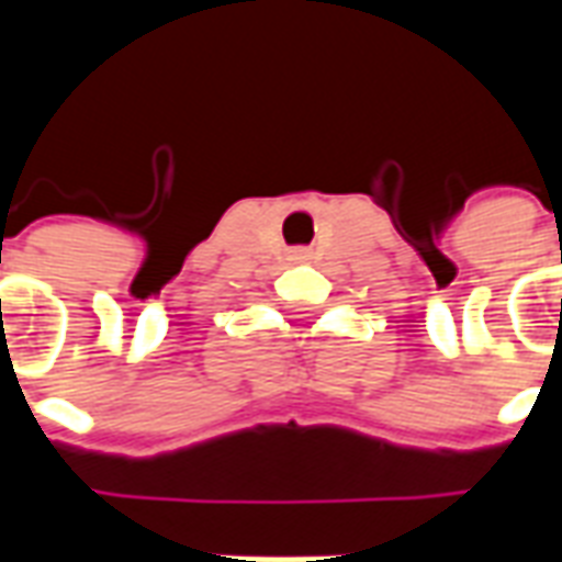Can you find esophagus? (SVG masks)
Instances as JSON below:
<instances>
[{"label": "esophagus", "instance_id": "1", "mask_svg": "<svg viewBox=\"0 0 562 562\" xmlns=\"http://www.w3.org/2000/svg\"><path fill=\"white\" fill-rule=\"evenodd\" d=\"M294 258H306L304 249H294Z\"/></svg>", "mask_w": 562, "mask_h": 562}]
</instances>
